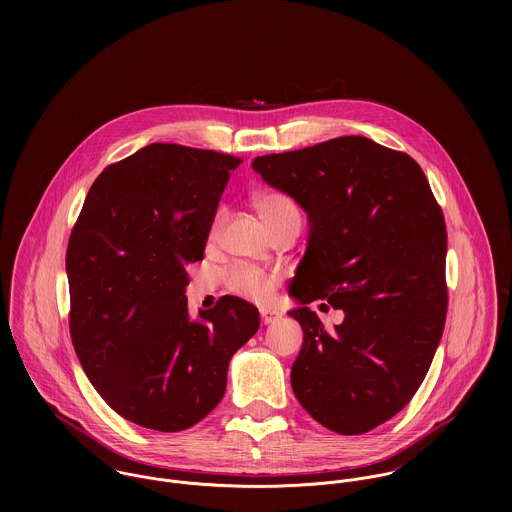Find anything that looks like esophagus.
<instances>
[{"mask_svg":"<svg viewBox=\"0 0 512 512\" xmlns=\"http://www.w3.org/2000/svg\"><path fill=\"white\" fill-rule=\"evenodd\" d=\"M282 315L278 311H272V309H260V321L262 325H270L274 321H278Z\"/></svg>","mask_w":512,"mask_h":512,"instance_id":"34e87169","label":"esophagus"}]
</instances>
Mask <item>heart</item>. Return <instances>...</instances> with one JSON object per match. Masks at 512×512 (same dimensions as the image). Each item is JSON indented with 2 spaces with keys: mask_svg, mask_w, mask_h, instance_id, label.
Listing matches in <instances>:
<instances>
[{
  "mask_svg": "<svg viewBox=\"0 0 512 512\" xmlns=\"http://www.w3.org/2000/svg\"><path fill=\"white\" fill-rule=\"evenodd\" d=\"M254 211L258 213L260 220L266 224V228L274 234L282 226L290 222H299V211L293 203L292 197L282 191H262L252 197ZM222 228V215H217L211 226V240H217ZM224 284L228 292L252 301H266L278 284V276L272 272H266L258 266H234L228 270Z\"/></svg>",
  "mask_w": 512,
  "mask_h": 512,
  "instance_id": "obj_1",
  "label": "heart"
}]
</instances>
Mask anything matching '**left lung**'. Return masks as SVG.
<instances>
[{
  "label": "left lung",
  "instance_id": "1",
  "mask_svg": "<svg viewBox=\"0 0 512 512\" xmlns=\"http://www.w3.org/2000/svg\"><path fill=\"white\" fill-rule=\"evenodd\" d=\"M262 179L307 213L293 280L303 347L292 366L299 404L321 426L359 436L394 418L434 361L447 313V230L422 167L363 136L270 153ZM346 319L327 332L306 303ZM325 305V303H321Z\"/></svg>",
  "mask_w": 512,
  "mask_h": 512
}]
</instances>
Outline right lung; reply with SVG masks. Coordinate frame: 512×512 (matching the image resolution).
I'll list each match as a JSON object with an SVG mask.
<instances>
[{
	"instance_id": "right-lung-1",
	"label": "right lung",
	"mask_w": 512,
	"mask_h": 512,
	"mask_svg": "<svg viewBox=\"0 0 512 512\" xmlns=\"http://www.w3.org/2000/svg\"><path fill=\"white\" fill-rule=\"evenodd\" d=\"M240 157L151 144L92 183L67 246L69 327L88 380L122 418L181 432L211 414L258 309L224 295L187 313L185 266L203 260Z\"/></svg>"
}]
</instances>
